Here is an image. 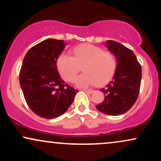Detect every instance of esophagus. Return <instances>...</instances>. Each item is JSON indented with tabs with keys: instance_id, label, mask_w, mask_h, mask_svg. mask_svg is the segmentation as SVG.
<instances>
[{
	"instance_id": "34e87169",
	"label": "esophagus",
	"mask_w": 161,
	"mask_h": 161,
	"mask_svg": "<svg viewBox=\"0 0 161 161\" xmlns=\"http://www.w3.org/2000/svg\"><path fill=\"white\" fill-rule=\"evenodd\" d=\"M85 92H86V93H88V94H92L94 92L93 90H89V89H84L83 90Z\"/></svg>"
}]
</instances>
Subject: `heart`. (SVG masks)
I'll return each instance as SVG.
<instances>
[{"label":"heart","instance_id":"obj_1","mask_svg":"<svg viewBox=\"0 0 161 161\" xmlns=\"http://www.w3.org/2000/svg\"><path fill=\"white\" fill-rule=\"evenodd\" d=\"M73 57L62 53L57 59V65L61 76L68 82H73L78 74L80 66L83 73L75 79V86L79 88L99 86L108 82L115 73L116 61L114 55L104 51L101 47L83 44L73 50Z\"/></svg>","mask_w":161,"mask_h":161}]
</instances>
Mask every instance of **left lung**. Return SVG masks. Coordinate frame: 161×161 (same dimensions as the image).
<instances>
[{"mask_svg":"<svg viewBox=\"0 0 161 161\" xmlns=\"http://www.w3.org/2000/svg\"><path fill=\"white\" fill-rule=\"evenodd\" d=\"M105 45L116 59L112 80L102 88L104 100L97 105L100 112L109 116H119L133 106L139 93L142 67L135 53L115 41L108 40Z\"/></svg>","mask_w":161,"mask_h":161,"instance_id":"1","label":"left lung"}]
</instances>
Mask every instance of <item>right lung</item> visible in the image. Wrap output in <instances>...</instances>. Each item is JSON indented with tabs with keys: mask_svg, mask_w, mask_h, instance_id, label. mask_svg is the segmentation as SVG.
<instances>
[{
	"mask_svg": "<svg viewBox=\"0 0 161 161\" xmlns=\"http://www.w3.org/2000/svg\"><path fill=\"white\" fill-rule=\"evenodd\" d=\"M66 43L48 38L29 50L19 73V84L28 106L45 119L63 115L73 103L77 90L58 73L57 61Z\"/></svg>",
	"mask_w": 161,
	"mask_h": 161,
	"instance_id": "right-lung-1",
	"label": "right lung"
}]
</instances>
